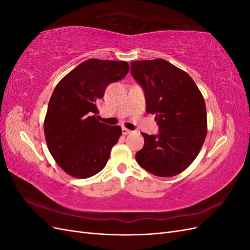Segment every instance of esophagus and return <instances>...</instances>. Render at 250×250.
Here are the masks:
<instances>
[{"instance_id":"obj_1","label":"esophagus","mask_w":250,"mask_h":250,"mask_svg":"<svg viewBox=\"0 0 250 250\" xmlns=\"http://www.w3.org/2000/svg\"><path fill=\"white\" fill-rule=\"evenodd\" d=\"M131 131L129 130V129H127V128H125V127H123L122 128V133L124 134V135H126V134H128V133H130Z\"/></svg>"}]
</instances>
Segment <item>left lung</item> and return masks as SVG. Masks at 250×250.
I'll return each instance as SVG.
<instances>
[{
    "instance_id": "1",
    "label": "left lung",
    "mask_w": 250,
    "mask_h": 250,
    "mask_svg": "<svg viewBox=\"0 0 250 250\" xmlns=\"http://www.w3.org/2000/svg\"><path fill=\"white\" fill-rule=\"evenodd\" d=\"M133 78L146 97V111L155 115L157 135L142 133L144 147L135 154L143 169L171 177L190 166L208 132L203 96L190 75L164 59L131 62Z\"/></svg>"
}]
</instances>
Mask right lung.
<instances>
[{
	"label": "right lung",
	"instance_id": "add662e5",
	"mask_svg": "<svg viewBox=\"0 0 250 250\" xmlns=\"http://www.w3.org/2000/svg\"><path fill=\"white\" fill-rule=\"evenodd\" d=\"M128 71L126 62L92 58L57 83L43 121L44 138L56 164L70 176L92 177L106 166L122 129L97 120V103L109 83Z\"/></svg>",
	"mask_w": 250,
	"mask_h": 250
}]
</instances>
